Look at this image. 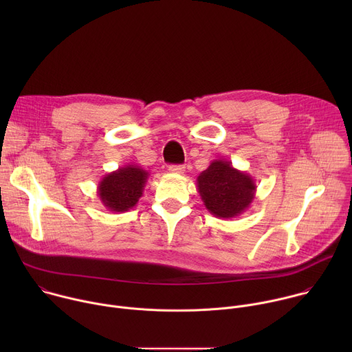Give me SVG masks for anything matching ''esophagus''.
I'll list each match as a JSON object with an SVG mask.
<instances>
[{
  "mask_svg": "<svg viewBox=\"0 0 352 352\" xmlns=\"http://www.w3.org/2000/svg\"><path fill=\"white\" fill-rule=\"evenodd\" d=\"M168 171L173 174H182L185 171V167L184 166H170Z\"/></svg>",
  "mask_w": 352,
  "mask_h": 352,
  "instance_id": "obj_1",
  "label": "esophagus"
}]
</instances>
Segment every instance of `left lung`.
I'll return each mask as SVG.
<instances>
[{
  "instance_id": "1",
  "label": "left lung",
  "mask_w": 352,
  "mask_h": 352,
  "mask_svg": "<svg viewBox=\"0 0 352 352\" xmlns=\"http://www.w3.org/2000/svg\"><path fill=\"white\" fill-rule=\"evenodd\" d=\"M197 190L206 209L219 219H234L249 209L256 193L255 179L232 167L228 160H213L199 174Z\"/></svg>"
}]
</instances>
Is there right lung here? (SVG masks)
Returning <instances> with one entry per match:
<instances>
[{
  "label": "right lung",
  "instance_id": "1",
  "mask_svg": "<svg viewBox=\"0 0 352 352\" xmlns=\"http://www.w3.org/2000/svg\"><path fill=\"white\" fill-rule=\"evenodd\" d=\"M148 173L139 166L128 164L109 173L97 186L102 204L114 213H124L136 206L143 195Z\"/></svg>",
  "mask_w": 352,
  "mask_h": 352
}]
</instances>
